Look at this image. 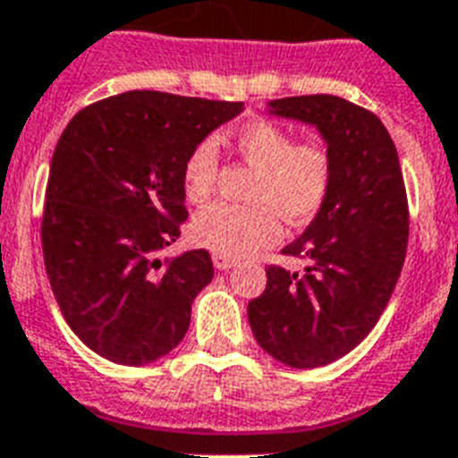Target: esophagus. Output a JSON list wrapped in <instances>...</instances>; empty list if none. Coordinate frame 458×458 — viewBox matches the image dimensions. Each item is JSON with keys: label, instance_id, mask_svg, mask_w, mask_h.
<instances>
[{"label": "esophagus", "instance_id": "34e87169", "mask_svg": "<svg viewBox=\"0 0 458 458\" xmlns=\"http://www.w3.org/2000/svg\"><path fill=\"white\" fill-rule=\"evenodd\" d=\"M237 260L233 256H223V253H214V265H216V270H230Z\"/></svg>", "mask_w": 458, "mask_h": 458}]
</instances>
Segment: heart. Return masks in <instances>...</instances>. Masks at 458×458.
<instances>
[{"label": "heart", "mask_w": 458, "mask_h": 458, "mask_svg": "<svg viewBox=\"0 0 458 458\" xmlns=\"http://www.w3.org/2000/svg\"><path fill=\"white\" fill-rule=\"evenodd\" d=\"M230 148L256 170L249 199L253 205L216 202L193 218V240L223 256H249L282 237V218L293 225L312 221L324 209L333 188V157L321 144L295 141L286 128L265 118L244 123L230 137ZM218 153L202 140L183 157L182 183L191 202L202 205L214 195Z\"/></svg>", "instance_id": "b5f03b06"}]
</instances>
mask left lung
Listing matches in <instances>:
<instances>
[{"label": "left lung", "instance_id": "1", "mask_svg": "<svg viewBox=\"0 0 458 458\" xmlns=\"http://www.w3.org/2000/svg\"><path fill=\"white\" fill-rule=\"evenodd\" d=\"M270 106L324 134L333 188L310 228L284 249L307 260L305 275L267 265L249 324L272 359L321 368L363 342L394 293L410 237L405 182L394 140L372 111L335 95L272 99Z\"/></svg>", "mask_w": 458, "mask_h": 458}]
</instances>
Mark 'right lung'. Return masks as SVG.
Here are the masks:
<instances>
[{
  "mask_svg": "<svg viewBox=\"0 0 458 458\" xmlns=\"http://www.w3.org/2000/svg\"><path fill=\"white\" fill-rule=\"evenodd\" d=\"M242 102L130 90L81 109L57 140L41 247L69 328L121 366L153 363L183 340L195 295L211 282L205 249L157 253L188 218L183 157Z\"/></svg>",
  "mask_w": 458,
  "mask_h": 458,
  "instance_id": "obj_1",
  "label": "right lung"
}]
</instances>
